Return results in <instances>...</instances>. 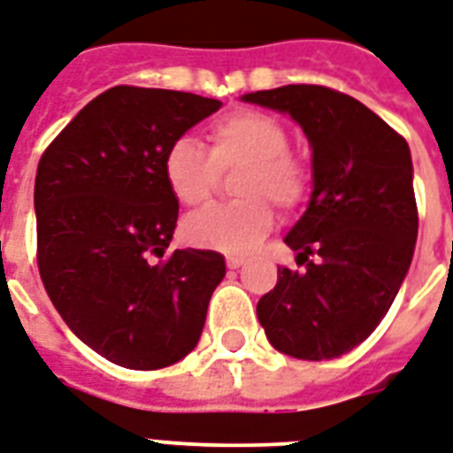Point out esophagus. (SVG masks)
I'll return each instance as SVG.
<instances>
[{
    "label": "esophagus",
    "instance_id": "34e87169",
    "mask_svg": "<svg viewBox=\"0 0 453 453\" xmlns=\"http://www.w3.org/2000/svg\"><path fill=\"white\" fill-rule=\"evenodd\" d=\"M244 264V258L242 257H227V268H233V271H237L240 265Z\"/></svg>",
    "mask_w": 453,
    "mask_h": 453
}]
</instances>
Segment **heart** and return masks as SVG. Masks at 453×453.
I'll return each mask as SVG.
<instances>
[{
  "mask_svg": "<svg viewBox=\"0 0 453 453\" xmlns=\"http://www.w3.org/2000/svg\"><path fill=\"white\" fill-rule=\"evenodd\" d=\"M211 151L192 137H178L164 154V178L185 206L206 202L220 171L240 168L237 203H213L182 223L189 244L202 250L244 254L273 227L271 199L282 211H295L311 188L309 168L289 154V133L280 120L258 111H234L209 130Z\"/></svg>",
  "mask_w": 453,
  "mask_h": 453,
  "instance_id": "heart-1",
  "label": "heart"
}]
</instances>
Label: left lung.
Here are the masks:
<instances>
[{
  "mask_svg": "<svg viewBox=\"0 0 453 453\" xmlns=\"http://www.w3.org/2000/svg\"><path fill=\"white\" fill-rule=\"evenodd\" d=\"M242 102L299 123L313 178L309 206L285 234L306 268H278V285L257 303L258 323L288 357L337 358L380 326L409 273L418 237L409 144L358 99L320 85Z\"/></svg>",
  "mask_w": 453,
  "mask_h": 453,
  "instance_id": "left-lung-1",
  "label": "left lung"
}]
</instances>
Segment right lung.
I'll use <instances>...</instances> for the list:
<instances>
[{
  "label": "right lung",
  "mask_w": 453,
  "mask_h": 453,
  "mask_svg": "<svg viewBox=\"0 0 453 453\" xmlns=\"http://www.w3.org/2000/svg\"><path fill=\"white\" fill-rule=\"evenodd\" d=\"M220 106L192 92L119 85L95 96L37 164L40 278L65 326L111 364L157 371L202 337L226 258L211 250L165 257L178 199L164 154Z\"/></svg>",
  "instance_id": "right-lung-1"
}]
</instances>
